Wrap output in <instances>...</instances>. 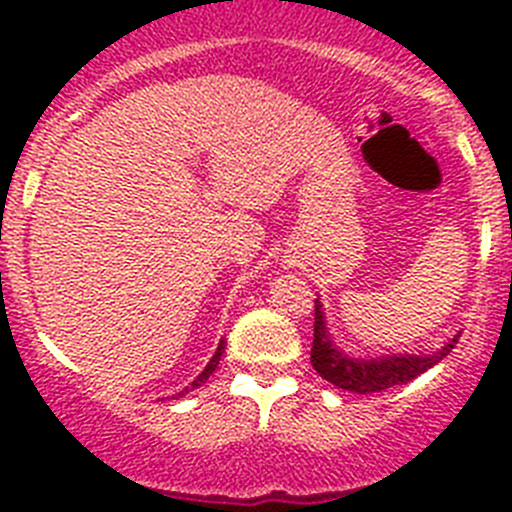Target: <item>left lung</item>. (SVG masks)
<instances>
[{"instance_id": "obj_1", "label": "left lung", "mask_w": 512, "mask_h": 512, "mask_svg": "<svg viewBox=\"0 0 512 512\" xmlns=\"http://www.w3.org/2000/svg\"><path fill=\"white\" fill-rule=\"evenodd\" d=\"M459 341V333L449 338V343L431 354H387V356H348L341 346L333 343V336L325 320L323 302L315 300V338H312L310 361L312 369L325 379L336 384L338 390L356 392V395H372L384 392L395 384H408L431 366H436L443 356H449L454 343Z\"/></svg>"}]
</instances>
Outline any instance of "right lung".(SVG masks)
I'll use <instances>...</instances> for the list:
<instances>
[{"label":"right lung","instance_id":"1","mask_svg":"<svg viewBox=\"0 0 512 512\" xmlns=\"http://www.w3.org/2000/svg\"><path fill=\"white\" fill-rule=\"evenodd\" d=\"M223 354H225V341H220V343H217L215 356H212V359H210V364H207L205 369H202L200 377H197V379H194V382H192V390H197V387H200V384H205L207 379H210V374L215 372V369H217V364H220V356H223ZM184 392H189V387H184V390L179 392V397H182Z\"/></svg>","mask_w":512,"mask_h":512}]
</instances>
